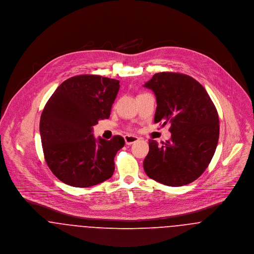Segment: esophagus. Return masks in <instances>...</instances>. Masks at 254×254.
Listing matches in <instances>:
<instances>
[{"mask_svg": "<svg viewBox=\"0 0 254 254\" xmlns=\"http://www.w3.org/2000/svg\"><path fill=\"white\" fill-rule=\"evenodd\" d=\"M139 140V137L138 136H135V135H130V134H127L125 135V141L127 145H130V144H133L135 142Z\"/></svg>", "mask_w": 254, "mask_h": 254, "instance_id": "obj_1", "label": "esophagus"}]
</instances>
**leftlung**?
<instances>
[{
    "label": "left lung",
    "mask_w": 254,
    "mask_h": 254,
    "mask_svg": "<svg viewBox=\"0 0 254 254\" xmlns=\"http://www.w3.org/2000/svg\"><path fill=\"white\" fill-rule=\"evenodd\" d=\"M144 86L156 95L154 122L170 124L171 133L162 146L149 140L144 170L167 186L187 185L203 173L215 153L219 138L217 110L204 87L185 74L157 73Z\"/></svg>",
    "instance_id": "8db88e82"
}]
</instances>
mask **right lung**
I'll use <instances>...</instances> for the list:
<instances>
[{
  "label": "right lung",
  "instance_id": "add662e5",
  "mask_svg": "<svg viewBox=\"0 0 254 254\" xmlns=\"http://www.w3.org/2000/svg\"><path fill=\"white\" fill-rule=\"evenodd\" d=\"M120 82L97 75L64 81L47 102L40 120L45 160L63 183L79 188L99 184L113 175L114 158L125 145L94 138L92 127L110 117Z\"/></svg>",
  "mask_w": 254,
  "mask_h": 254
}]
</instances>
